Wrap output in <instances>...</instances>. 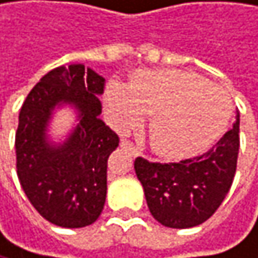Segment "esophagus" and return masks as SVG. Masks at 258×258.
<instances>
[{
  "label": "esophagus",
  "instance_id": "obj_1",
  "mask_svg": "<svg viewBox=\"0 0 258 258\" xmlns=\"http://www.w3.org/2000/svg\"><path fill=\"white\" fill-rule=\"evenodd\" d=\"M120 147L125 148V150H128L133 156H139V150H138V147H136L132 141H122V142H120Z\"/></svg>",
  "mask_w": 258,
  "mask_h": 258
}]
</instances>
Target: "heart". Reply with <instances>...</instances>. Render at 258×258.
I'll return each instance as SVG.
<instances>
[{
	"label": "heart",
	"mask_w": 258,
	"mask_h": 258,
	"mask_svg": "<svg viewBox=\"0 0 258 258\" xmlns=\"http://www.w3.org/2000/svg\"><path fill=\"white\" fill-rule=\"evenodd\" d=\"M107 102L123 126L139 125L153 113L154 150L168 159H186L213 147L232 114L226 91L192 72H139L130 85L113 82Z\"/></svg>",
	"instance_id": "obj_1"
}]
</instances>
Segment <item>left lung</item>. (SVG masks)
Returning <instances> with one entry per match:
<instances>
[{"label":"left lung","instance_id":"obj_1","mask_svg":"<svg viewBox=\"0 0 258 258\" xmlns=\"http://www.w3.org/2000/svg\"><path fill=\"white\" fill-rule=\"evenodd\" d=\"M240 147L237 122L207 153L180 162L135 160L151 216L168 228H192L222 205L237 168Z\"/></svg>","mask_w":258,"mask_h":258}]
</instances>
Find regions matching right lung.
Wrapping results in <instances>:
<instances>
[{
  "label": "right lung",
  "mask_w": 258,
  "mask_h": 258,
  "mask_svg": "<svg viewBox=\"0 0 258 258\" xmlns=\"http://www.w3.org/2000/svg\"><path fill=\"white\" fill-rule=\"evenodd\" d=\"M105 79L82 64L48 72L27 95L15 136L16 174L33 208L50 223L82 228L98 220L107 196V160L119 136L105 125L98 95ZM72 103L80 123L61 147L50 146L45 128L51 110Z\"/></svg>",
  "instance_id": "1"
}]
</instances>
